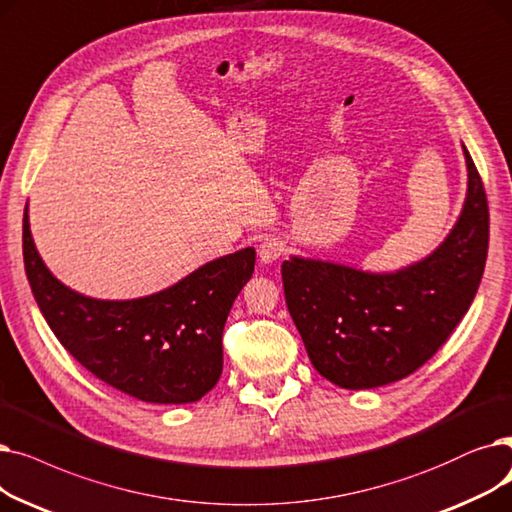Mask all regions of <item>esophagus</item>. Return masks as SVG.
<instances>
[{
	"instance_id": "34e87169",
	"label": "esophagus",
	"mask_w": 512,
	"mask_h": 512,
	"mask_svg": "<svg viewBox=\"0 0 512 512\" xmlns=\"http://www.w3.org/2000/svg\"><path fill=\"white\" fill-rule=\"evenodd\" d=\"M283 243L279 241V239H275V237H269V239H264L262 243H260V248H258V256H260V260L264 262V264H269V262H275L281 254H283Z\"/></svg>"
}]
</instances>
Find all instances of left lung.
<instances>
[{"label":"left lung","mask_w":512,"mask_h":512,"mask_svg":"<svg viewBox=\"0 0 512 512\" xmlns=\"http://www.w3.org/2000/svg\"><path fill=\"white\" fill-rule=\"evenodd\" d=\"M465 208L446 241L425 260L373 275L323 260L281 266L285 302L308 358L331 383L371 389L415 373L467 314L485 269L490 212L477 166Z\"/></svg>","instance_id":"obj_1"}]
</instances>
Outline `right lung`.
Segmentation results:
<instances>
[{
	"label": "right lung",
	"instance_id": "add662e5",
	"mask_svg": "<svg viewBox=\"0 0 512 512\" xmlns=\"http://www.w3.org/2000/svg\"><path fill=\"white\" fill-rule=\"evenodd\" d=\"M22 256L33 296L58 342L97 379L137 400L187 404L223 373V329L254 273V248L216 258L158 294L110 302L62 285L39 258L22 218Z\"/></svg>",
	"mask_w": 512,
	"mask_h": 512
}]
</instances>
